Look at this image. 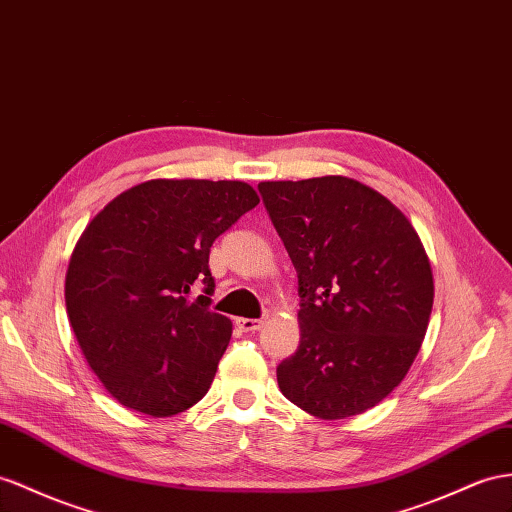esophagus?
I'll use <instances>...</instances> for the list:
<instances>
[{
    "instance_id": "1",
    "label": "esophagus",
    "mask_w": 512,
    "mask_h": 512,
    "mask_svg": "<svg viewBox=\"0 0 512 512\" xmlns=\"http://www.w3.org/2000/svg\"><path fill=\"white\" fill-rule=\"evenodd\" d=\"M235 324H238L240 331L251 333V331H257L259 326L264 324V320H255V318H235Z\"/></svg>"
}]
</instances>
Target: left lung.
I'll list each match as a JSON object with an SVG mask.
<instances>
[{"label":"left lung","mask_w":512,"mask_h":512,"mask_svg":"<svg viewBox=\"0 0 512 512\" xmlns=\"http://www.w3.org/2000/svg\"><path fill=\"white\" fill-rule=\"evenodd\" d=\"M257 188L298 274L300 344L279 363V389L320 419L372 409L402 383L428 329L435 285L422 240L357 179Z\"/></svg>","instance_id":"8db88e82"}]
</instances>
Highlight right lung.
I'll list each match as a JSON object with an SVG mask.
<instances>
[{"instance_id": "right-lung-1", "label": "right lung", "mask_w": 512, "mask_h": 512, "mask_svg": "<svg viewBox=\"0 0 512 512\" xmlns=\"http://www.w3.org/2000/svg\"><path fill=\"white\" fill-rule=\"evenodd\" d=\"M257 203L244 181L151 179L88 222L64 300L90 370L127 409L170 417L207 393L231 339L209 309V248ZM194 282L206 290L192 301Z\"/></svg>"}]
</instances>
